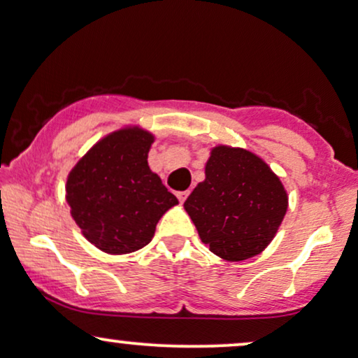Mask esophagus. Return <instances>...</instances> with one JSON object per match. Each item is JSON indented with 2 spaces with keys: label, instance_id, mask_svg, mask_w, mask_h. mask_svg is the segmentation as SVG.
<instances>
[{
  "label": "esophagus",
  "instance_id": "34e87169",
  "mask_svg": "<svg viewBox=\"0 0 358 358\" xmlns=\"http://www.w3.org/2000/svg\"><path fill=\"white\" fill-rule=\"evenodd\" d=\"M176 196H178L179 202H184V201L187 199V196H189V191H180V192L176 194Z\"/></svg>",
  "mask_w": 358,
  "mask_h": 358
}]
</instances>
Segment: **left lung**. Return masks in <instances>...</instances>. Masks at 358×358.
<instances>
[{
  "instance_id": "left-lung-1",
  "label": "left lung",
  "mask_w": 358,
  "mask_h": 358,
  "mask_svg": "<svg viewBox=\"0 0 358 358\" xmlns=\"http://www.w3.org/2000/svg\"><path fill=\"white\" fill-rule=\"evenodd\" d=\"M184 209L201 241L219 257L239 262L262 252L287 213V192L262 159L217 145Z\"/></svg>"
}]
</instances>
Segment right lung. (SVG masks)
Listing matches in <instances>:
<instances>
[{"instance_id":"1","label":"right lung","mask_w":358,"mask_h":358,"mask_svg":"<svg viewBox=\"0 0 358 358\" xmlns=\"http://www.w3.org/2000/svg\"><path fill=\"white\" fill-rule=\"evenodd\" d=\"M154 138L121 129L101 139L69 172L66 199L91 244L108 254H129L148 245L159 219L178 204L149 169Z\"/></svg>"}]
</instances>
